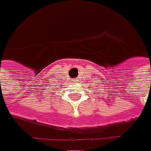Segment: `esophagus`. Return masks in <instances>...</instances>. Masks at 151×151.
<instances>
[{
	"label": "esophagus",
	"instance_id": "obj_1",
	"mask_svg": "<svg viewBox=\"0 0 151 151\" xmlns=\"http://www.w3.org/2000/svg\"><path fill=\"white\" fill-rule=\"evenodd\" d=\"M73 82H78V78H73Z\"/></svg>",
	"mask_w": 151,
	"mask_h": 151
}]
</instances>
